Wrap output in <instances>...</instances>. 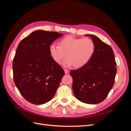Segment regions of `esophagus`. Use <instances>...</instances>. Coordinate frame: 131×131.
<instances>
[{"label":"esophagus","instance_id":"obj_1","mask_svg":"<svg viewBox=\"0 0 131 131\" xmlns=\"http://www.w3.org/2000/svg\"><path fill=\"white\" fill-rule=\"evenodd\" d=\"M64 73H65L66 74H68L69 73V71L68 70H67V69H64Z\"/></svg>","mask_w":131,"mask_h":131}]
</instances>
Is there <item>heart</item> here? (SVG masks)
Listing matches in <instances>:
<instances>
[{
	"label": "heart",
	"mask_w": 131,
	"mask_h": 131,
	"mask_svg": "<svg viewBox=\"0 0 131 131\" xmlns=\"http://www.w3.org/2000/svg\"><path fill=\"white\" fill-rule=\"evenodd\" d=\"M58 45L51 44L49 47L50 54L54 62L63 63L65 67L74 66L77 68L84 67L92 58L96 50V45L89 38H78L68 35L59 40Z\"/></svg>",
	"instance_id": "obj_1"
}]
</instances>
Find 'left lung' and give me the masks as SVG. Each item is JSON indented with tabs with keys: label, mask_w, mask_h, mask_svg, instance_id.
Masks as SVG:
<instances>
[{
	"label": "left lung",
	"mask_w": 131,
	"mask_h": 131,
	"mask_svg": "<svg viewBox=\"0 0 131 131\" xmlns=\"http://www.w3.org/2000/svg\"><path fill=\"white\" fill-rule=\"evenodd\" d=\"M91 37L96 45L92 58L84 67L71 70L73 91L79 101L95 104L103 101L114 84L116 63L112 47L97 37Z\"/></svg>",
	"instance_id": "obj_1"
}]
</instances>
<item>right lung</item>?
<instances>
[{
  "mask_svg": "<svg viewBox=\"0 0 131 131\" xmlns=\"http://www.w3.org/2000/svg\"><path fill=\"white\" fill-rule=\"evenodd\" d=\"M63 34L37 30L19 43L13 63L14 80L26 100L43 104L52 100L64 75L51 58L49 47Z\"/></svg>",
  "mask_w": 131,
  "mask_h": 131,
  "instance_id": "obj_1",
  "label": "right lung"
}]
</instances>
